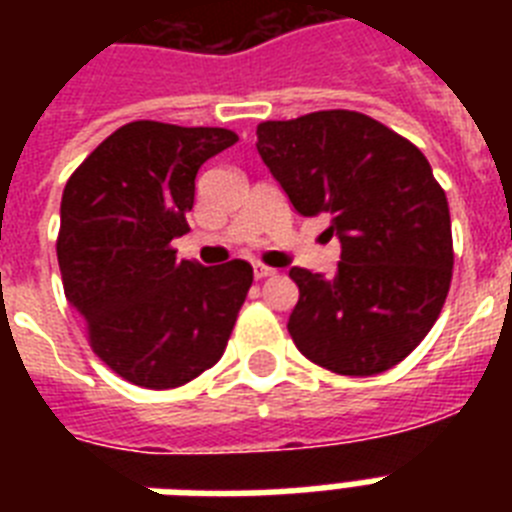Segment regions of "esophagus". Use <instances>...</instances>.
I'll return each mask as SVG.
<instances>
[{
    "label": "esophagus",
    "mask_w": 512,
    "mask_h": 512,
    "mask_svg": "<svg viewBox=\"0 0 512 512\" xmlns=\"http://www.w3.org/2000/svg\"><path fill=\"white\" fill-rule=\"evenodd\" d=\"M252 271H255V279H257V281L271 279L273 273H276V271H273V268H268V265H263V263H255V265H252Z\"/></svg>",
    "instance_id": "esophagus-1"
}]
</instances>
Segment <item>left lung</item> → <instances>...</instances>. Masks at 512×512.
<instances>
[{
	"label": "left lung",
	"instance_id": "left-lung-1",
	"mask_svg": "<svg viewBox=\"0 0 512 512\" xmlns=\"http://www.w3.org/2000/svg\"><path fill=\"white\" fill-rule=\"evenodd\" d=\"M257 154L305 217L340 239L332 279L289 276V335L313 364L348 377L388 372L436 324L452 284V220L422 151L358 111L257 124Z\"/></svg>",
	"mask_w": 512,
	"mask_h": 512
}]
</instances>
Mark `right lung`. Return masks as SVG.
<instances>
[{
    "instance_id": "right-lung-1",
    "label": "right lung",
    "mask_w": 512,
    "mask_h": 512,
    "mask_svg": "<svg viewBox=\"0 0 512 512\" xmlns=\"http://www.w3.org/2000/svg\"><path fill=\"white\" fill-rule=\"evenodd\" d=\"M239 135L223 127L130 122L68 177L58 265L92 350L132 385L177 388L223 356L252 265L177 260L196 172Z\"/></svg>"
}]
</instances>
